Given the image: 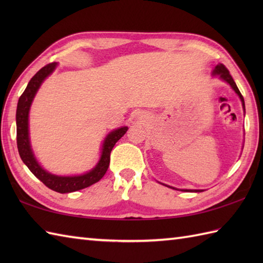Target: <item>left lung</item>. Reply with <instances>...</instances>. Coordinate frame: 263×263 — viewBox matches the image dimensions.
I'll use <instances>...</instances> for the list:
<instances>
[{
	"label": "left lung",
	"mask_w": 263,
	"mask_h": 263,
	"mask_svg": "<svg viewBox=\"0 0 263 263\" xmlns=\"http://www.w3.org/2000/svg\"><path fill=\"white\" fill-rule=\"evenodd\" d=\"M211 74L214 76V77H216V76H217V77H219V79H221L222 81H225L226 83H228V85H230V86L232 87L233 90L236 92V95H237V96L239 97V99H241V102H242V106H243V109L245 110L244 98H243V96H242V93L239 92V90H238V88H237V86H236L235 81L233 80L232 76L230 74V71H228V70L225 68V65H224V64H221V63H219V64H218V65H216V66H215V69L212 70ZM161 184H163V185H165V186H167V187H171V189H174V190H181V191H184V192H202V191H203V190H187V189H176V187H174V186L166 185V184H164V183H161Z\"/></svg>",
	"instance_id": "left-lung-1"
}]
</instances>
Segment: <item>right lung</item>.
<instances>
[{"label":"right lung","instance_id":"right-lung-1","mask_svg":"<svg viewBox=\"0 0 263 263\" xmlns=\"http://www.w3.org/2000/svg\"><path fill=\"white\" fill-rule=\"evenodd\" d=\"M59 63H51L44 66L39 70L37 73L31 78V80L28 83L24 93L21 95L16 106V144H18V152L20 157L25 165L29 168V171L35 175L39 181H42L47 187L59 193H70L82 190L97 183L102 178L106 171H107L110 160V152L115 143L125 135L127 131V126H121L109 132L104 139L102 144V152L100 157L95 165L93 168L89 172L83 173L80 175H70L62 176L52 174V173L44 170L38 163L33 150L31 148L30 137H29V111L31 104L33 102L38 89L41 88L42 83L45 81L47 77L53 73V71L57 69Z\"/></svg>","mask_w":263,"mask_h":263}]
</instances>
